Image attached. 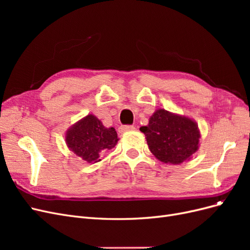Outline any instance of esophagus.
Wrapping results in <instances>:
<instances>
[{
	"label": "esophagus",
	"mask_w": 250,
	"mask_h": 250,
	"mask_svg": "<svg viewBox=\"0 0 250 250\" xmlns=\"http://www.w3.org/2000/svg\"><path fill=\"white\" fill-rule=\"evenodd\" d=\"M131 130H134L133 125H124V126H121L119 128L120 132H127V131H131Z\"/></svg>",
	"instance_id": "34e87169"
}]
</instances>
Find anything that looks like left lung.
Segmentation results:
<instances>
[{"label":"left lung","instance_id":"left-lung-1","mask_svg":"<svg viewBox=\"0 0 250 250\" xmlns=\"http://www.w3.org/2000/svg\"><path fill=\"white\" fill-rule=\"evenodd\" d=\"M144 132L151 152L166 164H180L198 149L200 133L192 120L173 115L165 109L156 110Z\"/></svg>","mask_w":250,"mask_h":250}]
</instances>
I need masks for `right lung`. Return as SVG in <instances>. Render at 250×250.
<instances>
[{
	"label": "right lung",
	"mask_w": 250,
	"mask_h": 250,
	"mask_svg": "<svg viewBox=\"0 0 250 250\" xmlns=\"http://www.w3.org/2000/svg\"><path fill=\"white\" fill-rule=\"evenodd\" d=\"M67 147L86 163L101 160L100 154L110 150L119 141L115 128L104 127L100 120L88 115L66 132Z\"/></svg>",
	"instance_id": "1"
}]
</instances>
